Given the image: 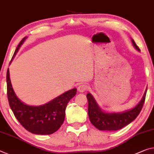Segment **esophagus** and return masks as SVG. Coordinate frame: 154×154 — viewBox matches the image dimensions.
I'll use <instances>...</instances> for the list:
<instances>
[{
    "instance_id": "1",
    "label": "esophagus",
    "mask_w": 154,
    "mask_h": 154,
    "mask_svg": "<svg viewBox=\"0 0 154 154\" xmlns=\"http://www.w3.org/2000/svg\"><path fill=\"white\" fill-rule=\"evenodd\" d=\"M87 89H88V86L87 85H85V84L80 85L79 87H78V91H79V92H81V93L86 91Z\"/></svg>"
}]
</instances>
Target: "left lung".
<instances>
[{
	"label": "left lung",
	"mask_w": 154,
	"mask_h": 154,
	"mask_svg": "<svg viewBox=\"0 0 154 154\" xmlns=\"http://www.w3.org/2000/svg\"><path fill=\"white\" fill-rule=\"evenodd\" d=\"M132 43L135 48L138 51H140L139 48L132 39ZM147 89V88L142 99L135 107L121 112H105L102 111L93 95L89 93L87 94V97L88 100V115L90 122L100 130L115 131L126 126L139 115L144 104Z\"/></svg>",
	"instance_id": "1"
}]
</instances>
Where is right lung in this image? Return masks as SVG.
Here are the masks:
<instances>
[{
	"mask_svg": "<svg viewBox=\"0 0 154 154\" xmlns=\"http://www.w3.org/2000/svg\"><path fill=\"white\" fill-rule=\"evenodd\" d=\"M26 39V37H24L20 42L11 60ZM7 87L10 108L17 121L29 132L42 135L53 134L59 129L64 122L68 102L75 96L77 91L76 88H74L41 106L26 105L15 94L10 80L9 68L7 72Z\"/></svg>",
	"mask_w": 154,
	"mask_h": 154,
	"instance_id": "obj_1",
	"label": "right lung"
}]
</instances>
